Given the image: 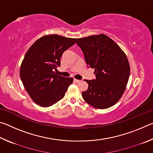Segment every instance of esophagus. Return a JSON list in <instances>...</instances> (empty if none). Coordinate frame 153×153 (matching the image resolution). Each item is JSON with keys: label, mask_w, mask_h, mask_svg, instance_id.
I'll return each instance as SVG.
<instances>
[{"label": "esophagus", "mask_w": 153, "mask_h": 153, "mask_svg": "<svg viewBox=\"0 0 153 153\" xmlns=\"http://www.w3.org/2000/svg\"><path fill=\"white\" fill-rule=\"evenodd\" d=\"M74 81H75V82H76V83H79V82H81V80L77 79H74Z\"/></svg>", "instance_id": "esophagus-1"}]
</instances>
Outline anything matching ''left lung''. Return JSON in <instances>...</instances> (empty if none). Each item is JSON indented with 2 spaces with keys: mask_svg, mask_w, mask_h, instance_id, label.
Here are the masks:
<instances>
[{
  "mask_svg": "<svg viewBox=\"0 0 153 153\" xmlns=\"http://www.w3.org/2000/svg\"><path fill=\"white\" fill-rule=\"evenodd\" d=\"M86 64L94 69L96 79H85L88 88L82 95L93 107L105 109L116 104L128 84L130 67L125 53L103 33L77 38Z\"/></svg>",
  "mask_w": 153,
  "mask_h": 153,
  "instance_id": "1",
  "label": "left lung"
}]
</instances>
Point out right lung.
Masks as SVG:
<instances>
[{
  "label": "right lung",
  "instance_id": "1",
  "mask_svg": "<svg viewBox=\"0 0 153 153\" xmlns=\"http://www.w3.org/2000/svg\"><path fill=\"white\" fill-rule=\"evenodd\" d=\"M76 38L57 34L40 38L28 49L20 67V77L24 86L33 102L48 107L65 97L72 77L59 76L56 67L67 49L76 43Z\"/></svg>",
  "mask_w": 153,
  "mask_h": 153
}]
</instances>
